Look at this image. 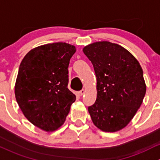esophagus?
I'll use <instances>...</instances> for the list:
<instances>
[{
	"mask_svg": "<svg viewBox=\"0 0 160 160\" xmlns=\"http://www.w3.org/2000/svg\"><path fill=\"white\" fill-rule=\"evenodd\" d=\"M85 93V91L84 89L82 90V91H80L79 92H78V94H79L80 96H82V95H83Z\"/></svg>",
	"mask_w": 160,
	"mask_h": 160,
	"instance_id": "obj_1",
	"label": "esophagus"
}]
</instances>
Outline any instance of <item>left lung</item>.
<instances>
[{
	"mask_svg": "<svg viewBox=\"0 0 160 160\" xmlns=\"http://www.w3.org/2000/svg\"><path fill=\"white\" fill-rule=\"evenodd\" d=\"M82 51L96 75V101L88 107L92 122L107 132L124 129L146 95L140 64L127 49L105 41L88 44Z\"/></svg>",
	"mask_w": 160,
	"mask_h": 160,
	"instance_id": "1",
	"label": "left lung"
}]
</instances>
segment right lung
Segmentation results:
<instances>
[{"mask_svg": "<svg viewBox=\"0 0 160 160\" xmlns=\"http://www.w3.org/2000/svg\"><path fill=\"white\" fill-rule=\"evenodd\" d=\"M76 48L65 42L29 51L20 65L14 94L21 112L39 129L50 132L64 124L75 101L68 88V65Z\"/></svg>", "mask_w": 160, "mask_h": 160, "instance_id": "obj_1", "label": "right lung"}]
</instances>
